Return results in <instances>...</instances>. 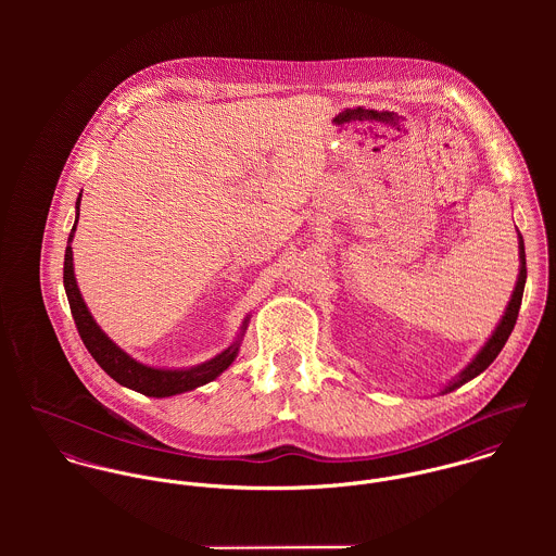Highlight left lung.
Masks as SVG:
<instances>
[{
  "mask_svg": "<svg viewBox=\"0 0 556 556\" xmlns=\"http://www.w3.org/2000/svg\"><path fill=\"white\" fill-rule=\"evenodd\" d=\"M518 231V229H516ZM518 258H520V265H518V278H516V287H514V291H511V298H509V302H507V306H505V313H503V317L498 318V323H496V327H494V331L490 333V338L483 342V346L479 349L476 353V357L454 377V379H450L445 386H443V390H441V394H450V392H454V390H458L460 386H465V383H469L471 379H476L477 375H481L494 359H496V355L501 353V349L505 346V342H507V338H509V333H511V329H514V325H516V318H518V311H520V304H522V293H525V282H527V256H525V239L520 236V231H518Z\"/></svg>",
  "mask_w": 556,
  "mask_h": 556,
  "instance_id": "8db88e82",
  "label": "left lung"
}]
</instances>
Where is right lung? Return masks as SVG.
I'll return each mask as SVG.
<instances>
[{
    "instance_id": "obj_1",
    "label": "right lung",
    "mask_w": 556,
    "mask_h": 556,
    "mask_svg": "<svg viewBox=\"0 0 556 556\" xmlns=\"http://www.w3.org/2000/svg\"><path fill=\"white\" fill-rule=\"evenodd\" d=\"M83 194V190H80ZM80 194L77 199V216H75V225L73 231L68 236V245H66V256H64V289L68 295V304L73 311V318L77 323L80 340L87 346V351L91 353V357L98 362V366L119 386L135 390L143 396L150 397H168L184 394V392H192L205 383L216 381L238 357L239 346L243 340V333L248 329V323L252 315H245L239 325L238 336L233 338V342L220 351L218 355H214L207 362H201L197 366H188V368H160V366H150L143 364L139 359H135L130 353H126L119 344H115L104 331L102 327L96 323V318L91 317L83 295H80L79 285H77V276H75V258H73V239L75 231L79 225L80 212Z\"/></svg>"
}]
</instances>
